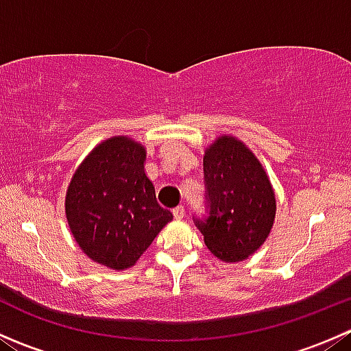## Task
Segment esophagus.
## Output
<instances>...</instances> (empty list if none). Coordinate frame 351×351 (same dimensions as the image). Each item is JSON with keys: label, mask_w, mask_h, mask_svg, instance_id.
<instances>
[{"label": "esophagus", "mask_w": 351, "mask_h": 351, "mask_svg": "<svg viewBox=\"0 0 351 351\" xmlns=\"http://www.w3.org/2000/svg\"><path fill=\"white\" fill-rule=\"evenodd\" d=\"M173 215H175L176 219H183V215H185V207L183 205H178V207L173 208Z\"/></svg>", "instance_id": "34e87169"}]
</instances>
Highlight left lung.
Listing matches in <instances>:
<instances>
[{
    "label": "left lung",
    "mask_w": 351,
    "mask_h": 351,
    "mask_svg": "<svg viewBox=\"0 0 351 351\" xmlns=\"http://www.w3.org/2000/svg\"><path fill=\"white\" fill-rule=\"evenodd\" d=\"M205 215L193 217L210 253L234 263L270 234L275 193L260 161L241 141L222 136L204 156Z\"/></svg>",
    "instance_id": "obj_1"
}]
</instances>
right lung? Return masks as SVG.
I'll return each mask as SVG.
<instances>
[{"instance_id": "obj_1", "label": "right lung", "mask_w": 351, "mask_h": 351, "mask_svg": "<svg viewBox=\"0 0 351 351\" xmlns=\"http://www.w3.org/2000/svg\"><path fill=\"white\" fill-rule=\"evenodd\" d=\"M144 161L141 144L112 137L81 162L66 193L76 243L91 260L115 270L132 267L173 219L156 200Z\"/></svg>"}]
</instances>
